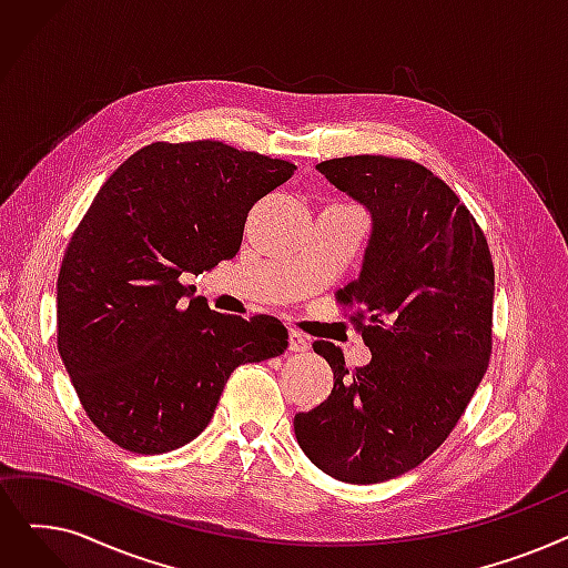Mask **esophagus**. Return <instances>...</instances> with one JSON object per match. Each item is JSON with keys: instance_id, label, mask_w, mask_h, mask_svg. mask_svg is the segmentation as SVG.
Returning a JSON list of instances; mask_svg holds the SVG:
<instances>
[{"instance_id": "esophagus-1", "label": "esophagus", "mask_w": 568, "mask_h": 568, "mask_svg": "<svg viewBox=\"0 0 568 568\" xmlns=\"http://www.w3.org/2000/svg\"><path fill=\"white\" fill-rule=\"evenodd\" d=\"M287 341H290V351L292 353H306L308 351V338L302 332H297V329H290Z\"/></svg>"}]
</instances>
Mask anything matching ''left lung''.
I'll list each match as a JSON object with an SVG mask.
<instances>
[{
  "label": "left lung",
  "instance_id": "obj_1",
  "mask_svg": "<svg viewBox=\"0 0 568 568\" xmlns=\"http://www.w3.org/2000/svg\"><path fill=\"white\" fill-rule=\"evenodd\" d=\"M317 171L372 215L359 276L336 297L359 306L372 362L348 372L334 343L315 341L334 387L294 415V436L327 476L385 483L448 438L480 385L495 266L474 215L423 164L355 155L320 162Z\"/></svg>",
  "mask_w": 568,
  "mask_h": 568
}]
</instances>
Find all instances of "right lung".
Returning a JSON list of instances; mask_svg holds the SVG:
<instances>
[{
    "mask_svg": "<svg viewBox=\"0 0 568 568\" xmlns=\"http://www.w3.org/2000/svg\"><path fill=\"white\" fill-rule=\"evenodd\" d=\"M294 164L223 141L151 143L122 162L73 232L58 276V351L90 420L139 455L200 436L239 364L278 357L271 315H225L181 285L232 260L248 211Z\"/></svg>",
    "mask_w": 568,
    "mask_h": 568,
    "instance_id": "add662e5",
    "label": "right lung"
}]
</instances>
